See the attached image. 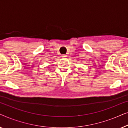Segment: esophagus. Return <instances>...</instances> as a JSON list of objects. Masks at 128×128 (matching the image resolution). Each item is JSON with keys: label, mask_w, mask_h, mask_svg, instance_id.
Instances as JSON below:
<instances>
[{"label": "esophagus", "mask_w": 128, "mask_h": 128, "mask_svg": "<svg viewBox=\"0 0 128 128\" xmlns=\"http://www.w3.org/2000/svg\"><path fill=\"white\" fill-rule=\"evenodd\" d=\"M66 56H67V55H63L62 56V58H65Z\"/></svg>", "instance_id": "esophagus-1"}]
</instances>
